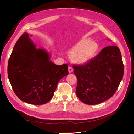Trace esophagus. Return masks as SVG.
<instances>
[{"label": "esophagus", "instance_id": "34e87169", "mask_svg": "<svg viewBox=\"0 0 134 134\" xmlns=\"http://www.w3.org/2000/svg\"><path fill=\"white\" fill-rule=\"evenodd\" d=\"M68 69H69V73H71V72L73 71L74 69L72 68V67H71V66H69L68 68Z\"/></svg>", "mask_w": 134, "mask_h": 134}]
</instances>
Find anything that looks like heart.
Wrapping results in <instances>:
<instances>
[{
	"label": "heart",
	"instance_id": "b5f03b06",
	"mask_svg": "<svg viewBox=\"0 0 134 134\" xmlns=\"http://www.w3.org/2000/svg\"><path fill=\"white\" fill-rule=\"evenodd\" d=\"M97 49V44L84 40L74 47L71 51L72 60L75 62L82 63L86 62L94 54Z\"/></svg>",
	"mask_w": 134,
	"mask_h": 134
}]
</instances>
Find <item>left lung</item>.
I'll use <instances>...</instances> for the list:
<instances>
[{
	"label": "left lung",
	"instance_id": "obj_1",
	"mask_svg": "<svg viewBox=\"0 0 134 134\" xmlns=\"http://www.w3.org/2000/svg\"><path fill=\"white\" fill-rule=\"evenodd\" d=\"M78 79L76 94L87 104H97L112 97L124 75V64L118 47L103 48L84 64H73Z\"/></svg>",
	"mask_w": 134,
	"mask_h": 134
}]
</instances>
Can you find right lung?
Returning a JSON list of instances; mask_svg holds the SVG:
<instances>
[{
	"mask_svg": "<svg viewBox=\"0 0 134 134\" xmlns=\"http://www.w3.org/2000/svg\"><path fill=\"white\" fill-rule=\"evenodd\" d=\"M24 33L16 42L8 64L12 89L23 102L35 105L47 103L59 80L68 74V64L56 65L42 49H37Z\"/></svg>",
	"mask_w": 134,
	"mask_h": 134,
	"instance_id": "right-lung-1",
	"label": "right lung"
}]
</instances>
